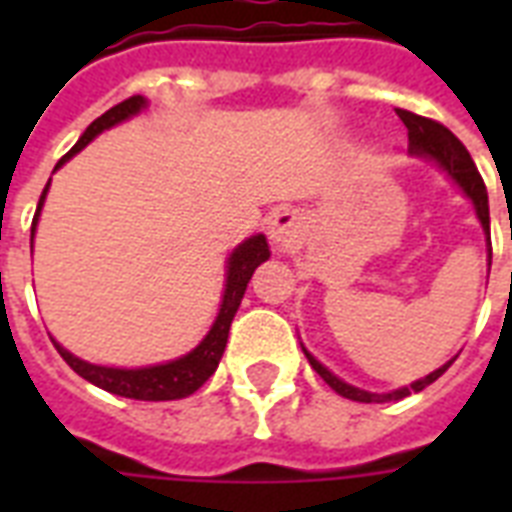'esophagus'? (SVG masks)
Listing matches in <instances>:
<instances>
[{
  "instance_id": "34e87169",
  "label": "esophagus",
  "mask_w": 512,
  "mask_h": 512,
  "mask_svg": "<svg viewBox=\"0 0 512 512\" xmlns=\"http://www.w3.org/2000/svg\"><path fill=\"white\" fill-rule=\"evenodd\" d=\"M300 233V217L295 209H279L268 220V236L276 247H292Z\"/></svg>"
}]
</instances>
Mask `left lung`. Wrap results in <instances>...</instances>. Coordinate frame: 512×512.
I'll return each instance as SVG.
<instances>
[{"label":"left lung","mask_w":512,"mask_h":512,"mask_svg":"<svg viewBox=\"0 0 512 512\" xmlns=\"http://www.w3.org/2000/svg\"><path fill=\"white\" fill-rule=\"evenodd\" d=\"M398 119L406 124V130H409V148H412V154H422V156H430V159H436L441 167H444L452 180H457L462 191L468 193L470 201L476 204V215L484 225V231L489 233V196H486V185H484V177L478 175L476 164L470 159L468 148L462 146L460 140L454 138L452 130H446L444 124L436 122V119H428V116H420V114H412V111H404V108H396ZM305 350V348H303ZM305 356L311 361V366L319 372V377L327 382L329 388L337 390L340 396L350 398V401H361V404H382V401H398V398H406L409 393H417V390L428 388L430 382H436L441 374L452 366L444 364L441 369H436L433 374H428L425 380H417L412 382L409 388H398L393 393H369V390H361V388H353L348 382L337 380L335 374L329 372L327 366H321L316 358L305 350Z\"/></svg>","instance_id":"1"}]
</instances>
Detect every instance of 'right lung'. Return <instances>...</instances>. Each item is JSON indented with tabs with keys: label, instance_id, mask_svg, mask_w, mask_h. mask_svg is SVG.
<instances>
[{
	"label": "right lung",
	"instance_id": "add662e5",
	"mask_svg": "<svg viewBox=\"0 0 512 512\" xmlns=\"http://www.w3.org/2000/svg\"><path fill=\"white\" fill-rule=\"evenodd\" d=\"M146 106V100L140 95H132V98L116 103L114 108H108L106 114L98 116L95 122L84 130V135L79 138L71 151H68L63 159L58 162V167L63 162H68L76 151H82L87 143H90L95 135H100L108 127L130 119L132 114H138L140 108ZM55 167V170H58ZM50 185V183H47ZM47 185H44L42 196H39V204H36L34 223H31V241H34V228L36 217H39V209H42V201L47 196ZM268 241H265L263 233H257L252 239H247L228 260V281H225V295L223 305H220V313H217V321L209 329V335L201 340L199 348H193L188 356L170 361V364L148 366V369H108V366H95L87 364L82 358L71 356L66 348H60L58 342L52 340V345L58 348V353L63 356L71 369H74L79 377H84L92 385L108 390V393H116L122 398H135V401H175V398L191 396L193 390H199L204 382L215 374L220 358H223L225 342H228V329H231V321L236 316L241 305V297L247 292V284L252 279V273L260 263L268 260Z\"/></svg>",
	"mask_w": 512,
	"mask_h": 512
}]
</instances>
